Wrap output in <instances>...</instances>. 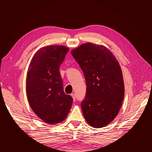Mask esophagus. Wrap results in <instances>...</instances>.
Here are the masks:
<instances>
[{"instance_id":"34e87169","label":"esophagus","mask_w":152,"mask_h":152,"mask_svg":"<svg viewBox=\"0 0 152 152\" xmlns=\"http://www.w3.org/2000/svg\"><path fill=\"white\" fill-rule=\"evenodd\" d=\"M71 96H72V97L73 99V101H76V95L74 94V93H72V94H71Z\"/></svg>"}]
</instances>
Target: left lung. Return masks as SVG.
<instances>
[{
  "instance_id": "1",
  "label": "left lung",
  "mask_w": 152,
  "mask_h": 152,
  "mask_svg": "<svg viewBox=\"0 0 152 152\" xmlns=\"http://www.w3.org/2000/svg\"><path fill=\"white\" fill-rule=\"evenodd\" d=\"M71 54L84 74L87 84L81 108L87 123L102 128L114 120L124 99L125 88L119 62L102 45L83 44Z\"/></svg>"
}]
</instances>
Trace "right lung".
<instances>
[{
    "label": "right lung",
    "instance_id": "right-lung-1",
    "mask_svg": "<svg viewBox=\"0 0 152 152\" xmlns=\"http://www.w3.org/2000/svg\"><path fill=\"white\" fill-rule=\"evenodd\" d=\"M69 50L62 45L41 48L28 66L26 78L28 103L35 114L50 125L64 120L72 106V98L64 93L59 72Z\"/></svg>",
    "mask_w": 152,
    "mask_h": 152
}]
</instances>
